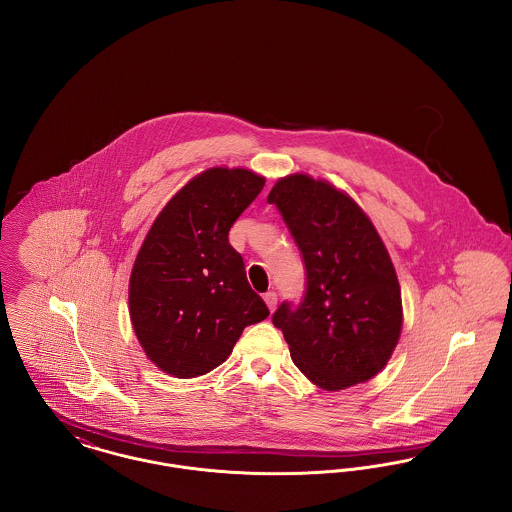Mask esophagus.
Returning <instances> with one entry per match:
<instances>
[{"label":"esophagus","instance_id":"34e87169","mask_svg":"<svg viewBox=\"0 0 512 512\" xmlns=\"http://www.w3.org/2000/svg\"><path fill=\"white\" fill-rule=\"evenodd\" d=\"M263 299H265V303H267L268 309H270V313L276 309V303H278V295L274 292H267L263 295Z\"/></svg>","mask_w":512,"mask_h":512}]
</instances>
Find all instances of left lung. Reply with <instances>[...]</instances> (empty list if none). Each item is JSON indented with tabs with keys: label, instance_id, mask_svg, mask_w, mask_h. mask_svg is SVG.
Returning a JSON list of instances; mask_svg holds the SVG:
<instances>
[{
	"label": "left lung",
	"instance_id": "8db88e82",
	"mask_svg": "<svg viewBox=\"0 0 512 512\" xmlns=\"http://www.w3.org/2000/svg\"><path fill=\"white\" fill-rule=\"evenodd\" d=\"M307 270L303 301L272 315L295 366L318 388L363 384L388 365L401 336V288L365 211L326 180L280 178L268 194Z\"/></svg>",
	"mask_w": 512,
	"mask_h": 512
}]
</instances>
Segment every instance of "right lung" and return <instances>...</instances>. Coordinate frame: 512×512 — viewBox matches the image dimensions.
Returning a JSON list of instances; mask_svg holds the SVG:
<instances>
[{
  "mask_svg": "<svg viewBox=\"0 0 512 512\" xmlns=\"http://www.w3.org/2000/svg\"><path fill=\"white\" fill-rule=\"evenodd\" d=\"M265 178L213 167L192 178L153 222L128 286L130 320L147 359L195 378L228 359L245 326L268 317L242 255L228 242Z\"/></svg>",
  "mask_w": 512,
  "mask_h": 512,
  "instance_id": "obj_1",
  "label": "right lung"
}]
</instances>
